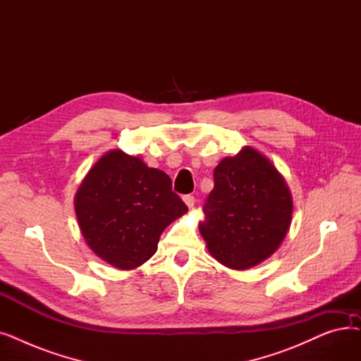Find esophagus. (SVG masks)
Listing matches in <instances>:
<instances>
[{
	"label": "esophagus",
	"mask_w": 361,
	"mask_h": 361,
	"mask_svg": "<svg viewBox=\"0 0 361 361\" xmlns=\"http://www.w3.org/2000/svg\"><path fill=\"white\" fill-rule=\"evenodd\" d=\"M183 200H184V203H185L188 207H193V206H195V203H196V199H195L193 196H190V195L184 196V197H183Z\"/></svg>",
	"instance_id": "esophagus-1"
}]
</instances>
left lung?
Listing matches in <instances>:
<instances>
[{"label":"left lung","mask_w":361,"mask_h":361,"mask_svg":"<svg viewBox=\"0 0 361 361\" xmlns=\"http://www.w3.org/2000/svg\"><path fill=\"white\" fill-rule=\"evenodd\" d=\"M214 180L199 231L224 267L250 269L272 256L290 230V187L271 159L252 146L221 159Z\"/></svg>","instance_id":"left-lung-1"}]
</instances>
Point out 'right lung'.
Here are the masks:
<instances>
[{"mask_svg": "<svg viewBox=\"0 0 361 361\" xmlns=\"http://www.w3.org/2000/svg\"><path fill=\"white\" fill-rule=\"evenodd\" d=\"M74 211L89 249L111 267L133 271L157 253L162 231L188 209L164 171L114 149L87 171Z\"/></svg>", "mask_w": 361, "mask_h": 361, "instance_id": "right-lung-1", "label": "right lung"}]
</instances>
